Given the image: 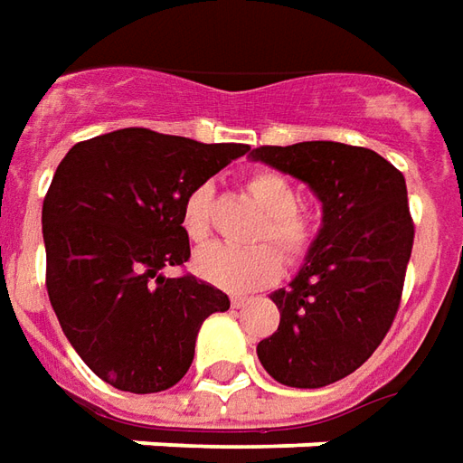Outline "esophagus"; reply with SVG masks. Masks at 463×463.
<instances>
[{
  "label": "esophagus",
  "instance_id": "34e87169",
  "mask_svg": "<svg viewBox=\"0 0 463 463\" xmlns=\"http://www.w3.org/2000/svg\"><path fill=\"white\" fill-rule=\"evenodd\" d=\"M245 303H248V298H245V296H232V298H231L232 308H242Z\"/></svg>",
  "mask_w": 463,
  "mask_h": 463
}]
</instances>
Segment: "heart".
Here are the masks:
<instances>
[{"label": "heart", "mask_w": 463, "mask_h": 463, "mask_svg": "<svg viewBox=\"0 0 463 463\" xmlns=\"http://www.w3.org/2000/svg\"><path fill=\"white\" fill-rule=\"evenodd\" d=\"M248 195L265 213V221L258 225L255 241L263 245L255 248H231L222 242H213L195 255V270L203 280L232 293L255 290L273 283L283 270V256L288 263L306 260L321 232L318 213L298 205V187L278 170H258L245 183ZM213 195L215 190L210 183H203L183 203L180 222L183 231L193 242L208 241L213 228ZM273 241L279 250L268 246Z\"/></svg>", "instance_id": "b5f03b06"}]
</instances>
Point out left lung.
Instances as JSON below:
<instances>
[{"label":"left lung","mask_w":463,"mask_h":463,"mask_svg":"<svg viewBox=\"0 0 463 463\" xmlns=\"http://www.w3.org/2000/svg\"><path fill=\"white\" fill-rule=\"evenodd\" d=\"M250 157L308 183L323 203L300 273L270 296L280 326L258 344L278 383L321 389L364 366L396 318L413 248L406 180L378 153L344 142L260 145Z\"/></svg>","instance_id":"left-lung-1"}]
</instances>
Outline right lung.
Here are the masks:
<instances>
[{
	"mask_svg": "<svg viewBox=\"0 0 463 463\" xmlns=\"http://www.w3.org/2000/svg\"><path fill=\"white\" fill-rule=\"evenodd\" d=\"M248 150L125 128L64 155L42 205L47 293L67 341L109 386H175L203 321L231 308L205 280L160 270L190 258L180 222L190 190Z\"/></svg>",
	"mask_w": 463,
	"mask_h": 463,
	"instance_id": "right-lung-1",
	"label": "right lung"
}]
</instances>
